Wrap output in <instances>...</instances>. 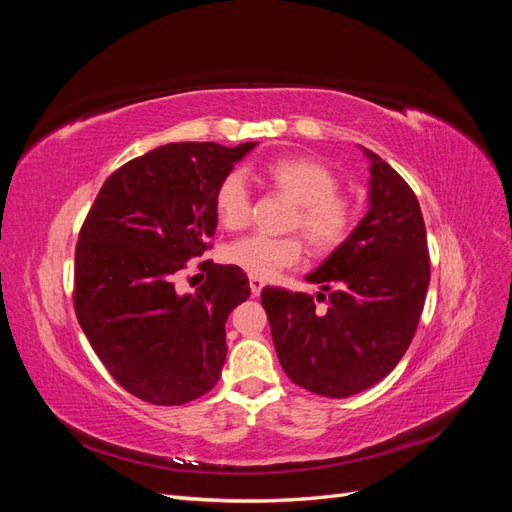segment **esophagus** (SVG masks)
<instances>
[{"instance_id":"34e87169","label":"esophagus","mask_w":512,"mask_h":512,"mask_svg":"<svg viewBox=\"0 0 512 512\" xmlns=\"http://www.w3.org/2000/svg\"><path fill=\"white\" fill-rule=\"evenodd\" d=\"M262 286H265V282L258 280V277H250V288H252V294H254V297H258L260 290H262Z\"/></svg>"}]
</instances>
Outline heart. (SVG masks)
Here are the masks:
<instances>
[{
  "instance_id": "1",
  "label": "heart",
  "mask_w": 512,
  "mask_h": 512,
  "mask_svg": "<svg viewBox=\"0 0 512 512\" xmlns=\"http://www.w3.org/2000/svg\"><path fill=\"white\" fill-rule=\"evenodd\" d=\"M265 175L273 190L294 203L290 230H297L318 254H329L342 245L354 222L350 200L339 192V177L312 158H282L267 164ZM213 209L224 228L237 230L250 222L252 190L243 170H230L213 194ZM303 245L299 237L250 235L228 245L226 260L258 280L299 265Z\"/></svg>"
}]
</instances>
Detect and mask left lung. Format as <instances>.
<instances>
[{
  "instance_id": "left-lung-1",
  "label": "left lung",
  "mask_w": 512,
  "mask_h": 512,
  "mask_svg": "<svg viewBox=\"0 0 512 512\" xmlns=\"http://www.w3.org/2000/svg\"><path fill=\"white\" fill-rule=\"evenodd\" d=\"M369 211L352 235L307 275L324 292H260L286 376L322 397L342 399L378 384L406 354L423 314L429 250L418 200L374 151ZM328 301L324 310L315 303Z\"/></svg>"
}]
</instances>
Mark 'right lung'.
Masks as SVG:
<instances>
[{
  "label": "right lung",
  "mask_w": 512,
  "mask_h": 512,
  "mask_svg": "<svg viewBox=\"0 0 512 512\" xmlns=\"http://www.w3.org/2000/svg\"><path fill=\"white\" fill-rule=\"evenodd\" d=\"M254 147L153 149L104 181L81 226L76 318L108 374L147 404H188L222 376L226 320L250 297V280L235 265H215L194 294L175 284L188 260L211 250L215 188Z\"/></svg>",
  "instance_id": "add662e5"
}]
</instances>
